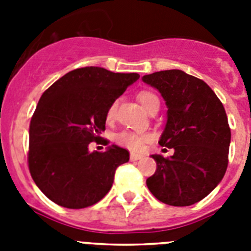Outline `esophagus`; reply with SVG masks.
I'll list each match as a JSON object with an SVG mask.
<instances>
[{"mask_svg": "<svg viewBox=\"0 0 251 251\" xmlns=\"http://www.w3.org/2000/svg\"><path fill=\"white\" fill-rule=\"evenodd\" d=\"M142 154H138V153H130V161H138V159L142 158Z\"/></svg>", "mask_w": 251, "mask_h": 251, "instance_id": "34e87169", "label": "esophagus"}]
</instances>
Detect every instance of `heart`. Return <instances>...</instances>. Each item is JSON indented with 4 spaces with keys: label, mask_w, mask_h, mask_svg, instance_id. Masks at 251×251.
Masks as SVG:
<instances>
[{
    "label": "heart",
    "mask_w": 251,
    "mask_h": 251,
    "mask_svg": "<svg viewBox=\"0 0 251 251\" xmlns=\"http://www.w3.org/2000/svg\"><path fill=\"white\" fill-rule=\"evenodd\" d=\"M138 100L147 112L150 110L151 106L153 105V103L159 101L156 94L147 92V90H143V92L139 93ZM117 106H118V100H113L112 103L109 104L108 109H106V119H108V121H112V119L114 118L115 113H117ZM114 138L115 142H117L118 145L123 146V147H127L132 151H142L146 143L151 141L152 136H151L150 133H138L129 132V130H123V132L118 133Z\"/></svg>",
    "instance_id": "heart-1"
}]
</instances>
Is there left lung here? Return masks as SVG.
<instances>
[{
  "mask_svg": "<svg viewBox=\"0 0 251 251\" xmlns=\"http://www.w3.org/2000/svg\"><path fill=\"white\" fill-rule=\"evenodd\" d=\"M142 80L165 99L167 123L158 143L175 150L167 158L152 154L157 170L147 178L148 190L167 205H194L220 183L229 163L231 132L223 103L205 81L182 70Z\"/></svg>",
  "mask_w": 251,
  "mask_h": 251,
  "instance_id": "obj_1",
  "label": "left lung"
}]
</instances>
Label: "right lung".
<instances>
[{"label": "right lung", "instance_id": "right-lung-1", "mask_svg": "<svg viewBox=\"0 0 251 251\" xmlns=\"http://www.w3.org/2000/svg\"><path fill=\"white\" fill-rule=\"evenodd\" d=\"M138 79L137 73L86 66L69 72L41 95L30 122L27 161L31 177L52 202L84 208L109 192L129 152L115 145L90 152L89 145L105 130L109 104Z\"/></svg>", "mask_w": 251, "mask_h": 251}]
</instances>
